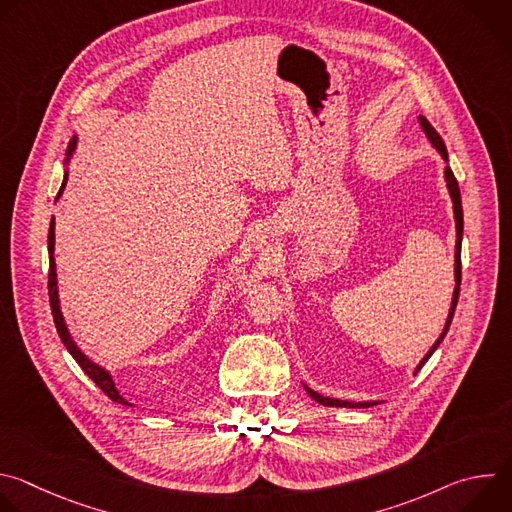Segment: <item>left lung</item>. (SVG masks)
I'll list each match as a JSON object with an SVG mask.
<instances>
[{
	"instance_id": "1",
	"label": "left lung",
	"mask_w": 512,
	"mask_h": 512,
	"mask_svg": "<svg viewBox=\"0 0 512 512\" xmlns=\"http://www.w3.org/2000/svg\"><path fill=\"white\" fill-rule=\"evenodd\" d=\"M417 121H419V127H421V131H423V135L427 137V141H429V145L431 148L442 156V160L446 162V168H444V180H446V188H448V194H450V198H452V210H454V223H456V249H454V281H456V285H454V294H452V304H450V312H448V318H446V324H444V330H442V334L437 336V340L431 344V348L427 350V354L419 360V364L415 367V373L423 367V364L427 362V358L437 350V346L442 344V340L446 338V334H448V330H450V324H452V318H454V312H456V304H458V296H460V279H462V263H460V253H462V235H464V216H462V198H460V188H458V182H456V178H454V172H452V168H450V164H448V150H446V143H444V139L440 137V133H437L433 127H431V123L423 117V115H419L417 117ZM304 385V389H306V393L316 401V403H320V405H324V407H348V409H364V407H373V405H379L381 401H344V399H334V397H324V395H320L318 391H314V389H310L306 383H302Z\"/></svg>"
}]
</instances>
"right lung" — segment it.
<instances>
[{
  "label": "right lung",
  "instance_id": "add662e5",
  "mask_svg": "<svg viewBox=\"0 0 512 512\" xmlns=\"http://www.w3.org/2000/svg\"><path fill=\"white\" fill-rule=\"evenodd\" d=\"M77 145H79V135H72V139L68 141V148H66V160H64V180H62V186L58 190V196L56 200L62 196L64 192V186H66V178H68V164L72 160V156H75L77 152ZM54 216L50 221V231H48V257H50V275H48V294H50V308H52V318H54V324H56V330H58V336L60 340L64 342L66 350L72 354V358H75L81 369L89 375V379H93V383L115 403L119 405H131L121 393L119 389L115 387V381H113V375L109 369H105L103 364L95 362L93 358H89L81 346L75 342V338H72L68 326H66V320H64V314H62V308H60V296H58V275H56V259H54Z\"/></svg>",
  "mask_w": 512,
  "mask_h": 512
}]
</instances>
